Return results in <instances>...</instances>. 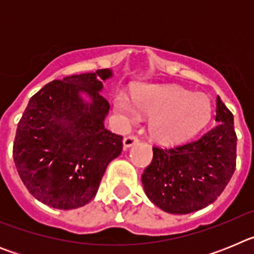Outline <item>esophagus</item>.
I'll list each match as a JSON object with an SVG mask.
<instances>
[{"instance_id": "1", "label": "esophagus", "mask_w": 254, "mask_h": 254, "mask_svg": "<svg viewBox=\"0 0 254 254\" xmlns=\"http://www.w3.org/2000/svg\"><path fill=\"white\" fill-rule=\"evenodd\" d=\"M138 142V137H136V136H127V137L123 140V147L125 149H128V147L133 146L134 143Z\"/></svg>"}]
</instances>
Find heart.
Listing matches in <instances>:
<instances>
[{
    "instance_id": "obj_1",
    "label": "heart",
    "mask_w": 254,
    "mask_h": 254,
    "mask_svg": "<svg viewBox=\"0 0 254 254\" xmlns=\"http://www.w3.org/2000/svg\"><path fill=\"white\" fill-rule=\"evenodd\" d=\"M134 101L121 93L116 107L128 121H137L140 111L151 116L150 134L163 145H176L193 136L208 122L212 111L207 95L176 85L141 86L134 91Z\"/></svg>"
}]
</instances>
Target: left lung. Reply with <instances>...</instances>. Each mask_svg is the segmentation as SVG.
<instances>
[{"label": "left lung", "instance_id": "left-lung-1", "mask_svg": "<svg viewBox=\"0 0 254 254\" xmlns=\"http://www.w3.org/2000/svg\"><path fill=\"white\" fill-rule=\"evenodd\" d=\"M217 125L197 140L173 149L152 147V161L143 170L145 193L169 214H190L212 203L232 178L237 165L234 117L216 98Z\"/></svg>", "mask_w": 254, "mask_h": 254}]
</instances>
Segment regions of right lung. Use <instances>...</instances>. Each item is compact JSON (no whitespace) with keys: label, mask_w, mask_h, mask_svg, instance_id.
Wrapping results in <instances>:
<instances>
[{"label":"right lung","mask_w":254,"mask_h":254,"mask_svg":"<svg viewBox=\"0 0 254 254\" xmlns=\"http://www.w3.org/2000/svg\"><path fill=\"white\" fill-rule=\"evenodd\" d=\"M111 76L103 68L53 80L29 100L12 155L22 183L40 202L60 210L89 203L108 164L122 152V136L104 127L111 105L100 91Z\"/></svg>","instance_id":"1"}]
</instances>
